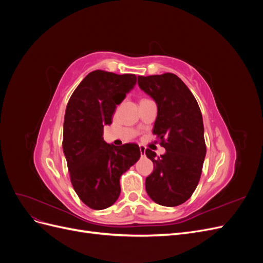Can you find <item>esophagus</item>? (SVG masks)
Listing matches in <instances>:
<instances>
[{
	"label": "esophagus",
	"mask_w": 263,
	"mask_h": 263,
	"mask_svg": "<svg viewBox=\"0 0 263 263\" xmlns=\"http://www.w3.org/2000/svg\"><path fill=\"white\" fill-rule=\"evenodd\" d=\"M139 150H140V156L141 157H145V155H146V147L139 146Z\"/></svg>",
	"instance_id": "obj_1"
}]
</instances>
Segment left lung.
Segmentation results:
<instances>
[{"label":"left lung","mask_w":263,"mask_h":263,"mask_svg":"<svg viewBox=\"0 0 263 263\" xmlns=\"http://www.w3.org/2000/svg\"><path fill=\"white\" fill-rule=\"evenodd\" d=\"M138 85L157 103L154 134L165 148V154L158 158L146 149L155 166L146 178V191L159 205H181L195 191L206 155L200 106L184 82L173 73L138 76Z\"/></svg>","instance_id":"obj_1"}]
</instances>
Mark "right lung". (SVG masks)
<instances>
[{
    "instance_id": "right-lung-1",
    "label": "right lung",
    "mask_w": 263,
    "mask_h": 263,
    "mask_svg": "<svg viewBox=\"0 0 263 263\" xmlns=\"http://www.w3.org/2000/svg\"><path fill=\"white\" fill-rule=\"evenodd\" d=\"M136 80L135 74L92 71L67 104L62 147L70 181L79 198L92 210H104L116 202L121 176L140 158L138 145H108L102 137L104 125L112 123L116 105Z\"/></svg>"
}]
</instances>
